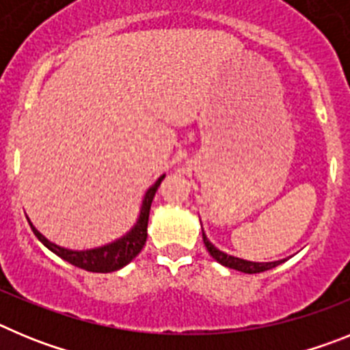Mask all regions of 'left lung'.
<instances>
[{
	"label": "left lung",
	"instance_id": "obj_1",
	"mask_svg": "<svg viewBox=\"0 0 350 350\" xmlns=\"http://www.w3.org/2000/svg\"><path fill=\"white\" fill-rule=\"evenodd\" d=\"M203 242H205L206 250H208L210 256H212L213 259H217V261L221 262V265H224V267L233 268V270H238V271H243V273H261V271L271 270V268H275L277 265L284 262V259L282 261H273V262H252V261H245V259L233 258V256H228L224 254V252H221L219 249H215V247L206 240L205 233H203Z\"/></svg>",
	"mask_w": 350,
	"mask_h": 350
}]
</instances>
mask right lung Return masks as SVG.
I'll return each mask as SVG.
<instances>
[{
    "mask_svg": "<svg viewBox=\"0 0 350 350\" xmlns=\"http://www.w3.org/2000/svg\"><path fill=\"white\" fill-rule=\"evenodd\" d=\"M163 178H165V175L157 178L156 184L145 193L144 203H142L140 219H138V222L135 224V228H133L126 237H122L120 240H117V242L113 243H108V245L98 247V249L92 250H68L59 245H55V243L49 242L47 238L43 237L38 230H35L33 224L29 222L31 230H33V233L36 234V238H38L43 245L47 247V249H51L52 252L59 256V258H63L64 261L73 265V267L82 268V270L85 271H96V273L116 271L119 270V268L126 267L129 261H133V259L140 254V250L144 249L145 240H147L148 212H150L154 194H156L157 187H159Z\"/></svg>",
    "mask_w": 350,
    "mask_h": 350,
    "instance_id": "add662e5",
    "label": "right lung"
}]
</instances>
